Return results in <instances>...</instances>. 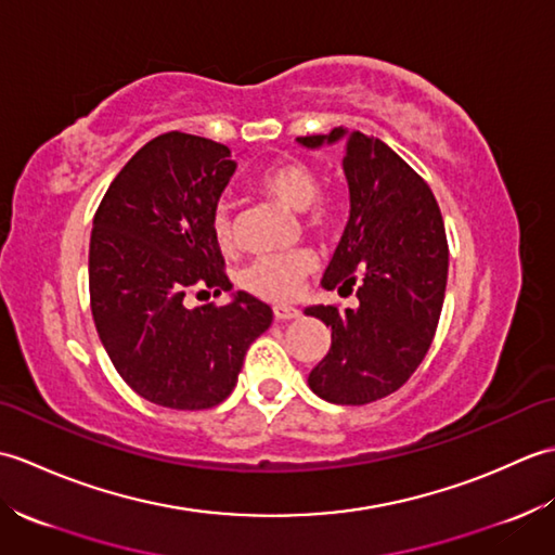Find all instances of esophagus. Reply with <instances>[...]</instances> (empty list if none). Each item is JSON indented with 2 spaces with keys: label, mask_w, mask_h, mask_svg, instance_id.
<instances>
[{
  "label": "esophagus",
  "mask_w": 555,
  "mask_h": 555,
  "mask_svg": "<svg viewBox=\"0 0 555 555\" xmlns=\"http://www.w3.org/2000/svg\"><path fill=\"white\" fill-rule=\"evenodd\" d=\"M300 310L296 308H286V305H276L274 308V320L276 322H291V320H298Z\"/></svg>",
  "instance_id": "1"
}]
</instances>
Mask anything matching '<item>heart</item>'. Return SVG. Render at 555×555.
Returning a JSON list of instances; mask_svg holds the SVG:
<instances>
[{
    "label": "heart",
    "instance_id": "obj_1",
    "mask_svg": "<svg viewBox=\"0 0 555 555\" xmlns=\"http://www.w3.org/2000/svg\"><path fill=\"white\" fill-rule=\"evenodd\" d=\"M259 191L276 197L293 211H302L305 227L317 233H326L334 227V207L317 199L320 179L302 162H276L267 167L257 179ZM211 233L221 250L233 245V217L227 203H219L211 211ZM314 269L310 250H293L281 255L257 257L243 271V286L264 300L284 302L298 293L300 281Z\"/></svg>",
    "mask_w": 555,
    "mask_h": 555
}]
</instances>
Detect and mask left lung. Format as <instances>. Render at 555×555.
Wrapping results in <instances>:
<instances>
[{
	"label": "left lung",
	"mask_w": 555,
	"mask_h": 555,
	"mask_svg": "<svg viewBox=\"0 0 555 555\" xmlns=\"http://www.w3.org/2000/svg\"><path fill=\"white\" fill-rule=\"evenodd\" d=\"M338 140H346L350 217L322 286L340 296L356 291L358 308H305L332 326V348L308 384L328 403L364 405L398 391L427 356L443 308L448 243L429 185L379 138L338 126L298 143L320 150Z\"/></svg>",
	"instance_id": "left-lung-1"
}]
</instances>
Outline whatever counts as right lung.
Returning a JSON list of instances; mask_svg holds the SVG:
<instances>
[{
    "label": "right lung",
    "mask_w": 555,
    "mask_h": 555,
    "mask_svg": "<svg viewBox=\"0 0 555 555\" xmlns=\"http://www.w3.org/2000/svg\"><path fill=\"white\" fill-rule=\"evenodd\" d=\"M233 173L227 145L164 133L135 152L92 219V320L121 379L162 408L219 405L274 317L245 291L223 308H185L191 288L231 291L211 211Z\"/></svg>",
    "instance_id": "obj_1"
}]
</instances>
